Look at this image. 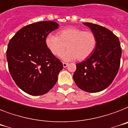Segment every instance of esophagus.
Instances as JSON below:
<instances>
[{
    "label": "esophagus",
    "mask_w": 128,
    "mask_h": 128,
    "mask_svg": "<svg viewBox=\"0 0 128 128\" xmlns=\"http://www.w3.org/2000/svg\"><path fill=\"white\" fill-rule=\"evenodd\" d=\"M68 65H69V64H68V63H64V62H63V67H67V66H68Z\"/></svg>",
    "instance_id": "34e87169"
}]
</instances>
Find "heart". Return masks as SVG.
<instances>
[{
  "label": "heart",
  "instance_id": "b5f03b06",
  "mask_svg": "<svg viewBox=\"0 0 128 128\" xmlns=\"http://www.w3.org/2000/svg\"><path fill=\"white\" fill-rule=\"evenodd\" d=\"M47 48L53 55L60 56L66 48L69 50L63 54L65 61L77 59L83 61L91 56L96 48L97 38L91 31H83L70 27L60 30L58 36L49 34L45 38Z\"/></svg>",
  "mask_w": 128,
  "mask_h": 128
}]
</instances>
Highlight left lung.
Returning a JSON list of instances; mask_svg holds the SVG:
<instances>
[{
    "mask_svg": "<svg viewBox=\"0 0 128 128\" xmlns=\"http://www.w3.org/2000/svg\"><path fill=\"white\" fill-rule=\"evenodd\" d=\"M96 36L97 45L89 58L76 64L73 79L78 88L97 92L108 87L116 77L120 65L122 48L119 39L110 30L84 22Z\"/></svg>",
    "mask_w": 128,
    "mask_h": 128,
    "instance_id": "left-lung-1",
    "label": "left lung"
}]
</instances>
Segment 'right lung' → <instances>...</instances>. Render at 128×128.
Instances as JSON below:
<instances>
[{
    "mask_svg": "<svg viewBox=\"0 0 128 128\" xmlns=\"http://www.w3.org/2000/svg\"><path fill=\"white\" fill-rule=\"evenodd\" d=\"M53 21L27 25L9 42L6 50L8 69L13 80L23 91L33 96L49 92L58 81L63 63L47 48L45 38L58 28Z\"/></svg>",
    "mask_w": 128,
    "mask_h": 128,
    "instance_id": "1",
    "label": "right lung"
}]
</instances>
